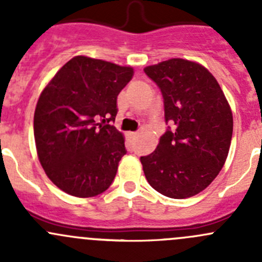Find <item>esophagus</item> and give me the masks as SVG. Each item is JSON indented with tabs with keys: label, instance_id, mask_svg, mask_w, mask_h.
Wrapping results in <instances>:
<instances>
[{
	"label": "esophagus",
	"instance_id": "34e87169",
	"mask_svg": "<svg viewBox=\"0 0 262 262\" xmlns=\"http://www.w3.org/2000/svg\"><path fill=\"white\" fill-rule=\"evenodd\" d=\"M137 136H138V133H137V132H129V137H130V138H136Z\"/></svg>",
	"mask_w": 262,
	"mask_h": 262
}]
</instances>
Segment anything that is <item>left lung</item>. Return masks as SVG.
Here are the masks:
<instances>
[{"label": "left lung", "instance_id": "obj_1", "mask_svg": "<svg viewBox=\"0 0 262 262\" xmlns=\"http://www.w3.org/2000/svg\"><path fill=\"white\" fill-rule=\"evenodd\" d=\"M163 96L166 123L173 124L155 152L141 157L147 181L173 199L194 196L218 176L233 132L232 110L204 66L181 58L144 68Z\"/></svg>", "mask_w": 262, "mask_h": 262}]
</instances>
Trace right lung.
<instances>
[{"instance_id": "1", "label": "right lung", "mask_w": 262, "mask_h": 262, "mask_svg": "<svg viewBox=\"0 0 262 262\" xmlns=\"http://www.w3.org/2000/svg\"><path fill=\"white\" fill-rule=\"evenodd\" d=\"M134 71L77 55L44 87L34 114L39 161L49 180L67 194L91 198L112 185L126 153L115 120L116 99Z\"/></svg>"}]
</instances>
